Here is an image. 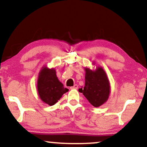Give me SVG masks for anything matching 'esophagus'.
Instances as JSON below:
<instances>
[{
    "label": "esophagus",
    "instance_id": "34e87169",
    "mask_svg": "<svg viewBox=\"0 0 147 147\" xmlns=\"http://www.w3.org/2000/svg\"><path fill=\"white\" fill-rule=\"evenodd\" d=\"M78 88V85H77V84H75V85H74L72 87H70V89H71V90H77V89Z\"/></svg>",
    "mask_w": 147,
    "mask_h": 147
}]
</instances>
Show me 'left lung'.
I'll list each match as a JSON object with an SVG mask.
<instances>
[{
    "mask_svg": "<svg viewBox=\"0 0 147 147\" xmlns=\"http://www.w3.org/2000/svg\"><path fill=\"white\" fill-rule=\"evenodd\" d=\"M85 83L79 92L83 93L91 105L99 107L107 101L110 94V83L102 68L98 67L95 70L85 68Z\"/></svg>",
    "mask_w": 147,
    "mask_h": 147,
    "instance_id": "8db88e82",
    "label": "left lung"
}]
</instances>
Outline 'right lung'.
Masks as SVG:
<instances>
[{"label": "right lung", "instance_id": "1", "mask_svg": "<svg viewBox=\"0 0 147 147\" xmlns=\"http://www.w3.org/2000/svg\"><path fill=\"white\" fill-rule=\"evenodd\" d=\"M37 90L42 102L49 106L54 105L62 95L68 91L59 81L54 68H42L37 81Z\"/></svg>", "mask_w": 147, "mask_h": 147}]
</instances>
